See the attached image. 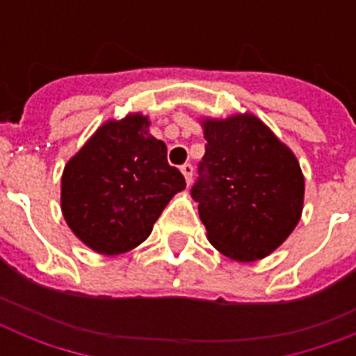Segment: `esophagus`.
I'll use <instances>...</instances> for the list:
<instances>
[{
  "instance_id": "esophagus-1",
  "label": "esophagus",
  "mask_w": 356,
  "mask_h": 356,
  "mask_svg": "<svg viewBox=\"0 0 356 356\" xmlns=\"http://www.w3.org/2000/svg\"><path fill=\"white\" fill-rule=\"evenodd\" d=\"M181 172H183L184 179H186V184L192 183V175H194V166L186 162V164H183V166H181Z\"/></svg>"
}]
</instances>
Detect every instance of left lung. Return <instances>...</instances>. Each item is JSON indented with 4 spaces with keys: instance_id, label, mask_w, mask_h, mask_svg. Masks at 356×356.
<instances>
[{
    "instance_id": "1",
    "label": "left lung",
    "mask_w": 356,
    "mask_h": 356,
    "mask_svg": "<svg viewBox=\"0 0 356 356\" xmlns=\"http://www.w3.org/2000/svg\"><path fill=\"white\" fill-rule=\"evenodd\" d=\"M205 155L190 194L207 236L238 262L264 259L298 225L305 179L293 153L251 114L205 120Z\"/></svg>"
}]
</instances>
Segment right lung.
<instances>
[{"instance_id": "obj_1", "label": "right lung", "mask_w": 356, "mask_h": 356, "mask_svg": "<svg viewBox=\"0 0 356 356\" xmlns=\"http://www.w3.org/2000/svg\"><path fill=\"white\" fill-rule=\"evenodd\" d=\"M131 114L96 131L63 173L60 205L75 236L102 254H120L151 234L183 173L168 164L166 144Z\"/></svg>"}]
</instances>
